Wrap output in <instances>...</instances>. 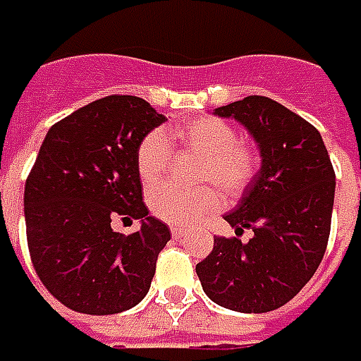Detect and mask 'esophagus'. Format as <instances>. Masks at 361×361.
Segmentation results:
<instances>
[{
    "mask_svg": "<svg viewBox=\"0 0 361 361\" xmlns=\"http://www.w3.org/2000/svg\"><path fill=\"white\" fill-rule=\"evenodd\" d=\"M171 235L175 237V239H183L186 235L185 229H180V227H171Z\"/></svg>",
    "mask_w": 361,
    "mask_h": 361,
    "instance_id": "esophagus-1",
    "label": "esophagus"
}]
</instances>
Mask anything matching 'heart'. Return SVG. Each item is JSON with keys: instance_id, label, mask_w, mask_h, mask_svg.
Instances as JSON below:
<instances>
[{"instance_id": "1", "label": "heart", "mask_w": 361, "mask_h": 361, "mask_svg": "<svg viewBox=\"0 0 361 361\" xmlns=\"http://www.w3.org/2000/svg\"><path fill=\"white\" fill-rule=\"evenodd\" d=\"M192 152L202 157L198 183H214L226 194L243 192L257 173L260 155L257 147L239 140L229 122L214 116L186 120L163 132H149L137 145L135 171L145 186L157 185L171 159V147ZM147 206L155 217L169 226L188 227L200 224L221 206L214 188H198L192 192L176 190L173 186L153 188Z\"/></svg>"}]
</instances>
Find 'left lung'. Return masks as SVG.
I'll return each instance as SVG.
<instances>
[{
  "mask_svg": "<svg viewBox=\"0 0 361 361\" xmlns=\"http://www.w3.org/2000/svg\"><path fill=\"white\" fill-rule=\"evenodd\" d=\"M237 120L258 145L260 169L241 202L224 216L249 243L214 235V250L196 264L202 290L239 313L286 305L313 278L331 235L334 171L321 134L268 97H245L214 111Z\"/></svg>",
  "mask_w": 361,
  "mask_h": 361,
  "instance_id": "1",
  "label": "left lung"
}]
</instances>
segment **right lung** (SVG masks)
I'll return each mask as SVG.
<instances>
[{
    "label": "right lung",
    "mask_w": 361,
    "mask_h": 361,
    "mask_svg": "<svg viewBox=\"0 0 361 361\" xmlns=\"http://www.w3.org/2000/svg\"><path fill=\"white\" fill-rule=\"evenodd\" d=\"M165 120L140 97L111 94L48 130L25 185V224L38 278L66 307L114 315L147 295L171 233L142 200L135 152ZM116 215L140 229L116 234Z\"/></svg>",
    "instance_id": "obj_1"
}]
</instances>
